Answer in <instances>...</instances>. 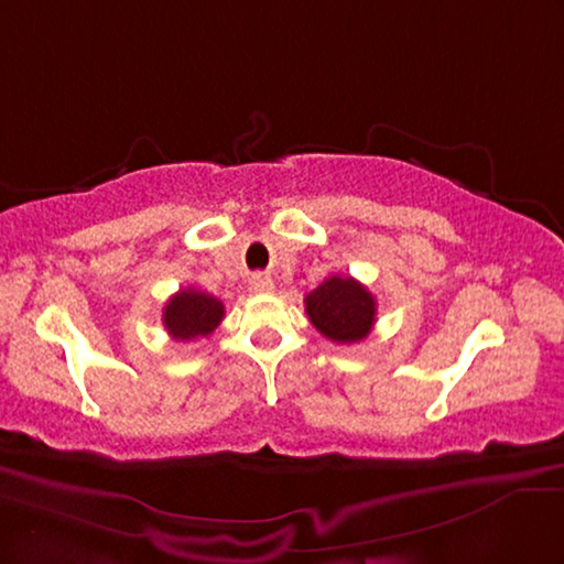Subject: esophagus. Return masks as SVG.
<instances>
[{
    "label": "esophagus",
    "mask_w": 564,
    "mask_h": 564,
    "mask_svg": "<svg viewBox=\"0 0 564 564\" xmlns=\"http://www.w3.org/2000/svg\"><path fill=\"white\" fill-rule=\"evenodd\" d=\"M251 291L253 293H271L273 291V279H271V275H263V273L251 275Z\"/></svg>",
    "instance_id": "34e87169"
}]
</instances>
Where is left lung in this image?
Returning a JSON list of instances; mask_svg holds the SVG:
<instances>
[{"label": "left lung", "mask_w": 564, "mask_h": 564, "mask_svg": "<svg viewBox=\"0 0 564 564\" xmlns=\"http://www.w3.org/2000/svg\"><path fill=\"white\" fill-rule=\"evenodd\" d=\"M305 313L319 335L337 345H355L377 323V301L351 275H329L305 295Z\"/></svg>", "instance_id": "8db88e82"}]
</instances>
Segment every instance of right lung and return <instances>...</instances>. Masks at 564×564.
<instances>
[{"label": "right lung", "instance_id": "right-lung-1", "mask_svg": "<svg viewBox=\"0 0 564 564\" xmlns=\"http://www.w3.org/2000/svg\"><path fill=\"white\" fill-rule=\"evenodd\" d=\"M225 305L215 295L181 289L163 307V327L175 341H191L207 337L223 323Z\"/></svg>", "mask_w": 564, "mask_h": 564}]
</instances>
